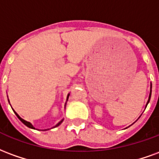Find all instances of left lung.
I'll return each instance as SVG.
<instances>
[{"instance_id": "8db88e82", "label": "left lung", "mask_w": 159, "mask_h": 159, "mask_svg": "<svg viewBox=\"0 0 159 159\" xmlns=\"http://www.w3.org/2000/svg\"><path fill=\"white\" fill-rule=\"evenodd\" d=\"M151 95H152V84H151V91H150V95H149V98H148V103H147V106H148V102H149V101H150V98H151Z\"/></svg>"}]
</instances>
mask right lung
Wrapping results in <instances>:
<instances>
[{"label": "right lung", "mask_w": 159, "mask_h": 159, "mask_svg": "<svg viewBox=\"0 0 159 159\" xmlns=\"http://www.w3.org/2000/svg\"><path fill=\"white\" fill-rule=\"evenodd\" d=\"M68 97H69V94H68V97H67V101H68ZM14 113H15V114H16V115H17V117H18V119H19V120H20L21 122L23 123V124H24V125H25L27 126V127H29V128H30V129H34V126L32 125H31L30 123V122H28V121H26V120H24V119H22V118H21V117L19 116V115H18V113H16V112H14ZM62 120H63V119H62V120H61V121H60V122H59L58 124H57V125H56L54 126V127H53V128H55V127H57V126L60 125H61V123L62 122ZM45 130H46V129H45Z\"/></svg>", "instance_id": "add662e5"}]
</instances>
